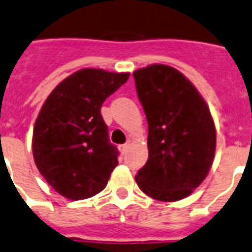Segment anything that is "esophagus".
Wrapping results in <instances>:
<instances>
[{
  "mask_svg": "<svg viewBox=\"0 0 252 252\" xmlns=\"http://www.w3.org/2000/svg\"><path fill=\"white\" fill-rule=\"evenodd\" d=\"M119 151L122 155H126V151H128V144H122V146H119Z\"/></svg>",
  "mask_w": 252,
  "mask_h": 252,
  "instance_id": "34e87169",
  "label": "esophagus"
}]
</instances>
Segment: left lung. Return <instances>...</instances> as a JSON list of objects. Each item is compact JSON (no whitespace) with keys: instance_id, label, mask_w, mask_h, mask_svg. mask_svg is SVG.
Instances as JSON below:
<instances>
[{"instance_id":"8db88e82","label":"left lung","mask_w":252,"mask_h":252,"mask_svg":"<svg viewBox=\"0 0 252 252\" xmlns=\"http://www.w3.org/2000/svg\"><path fill=\"white\" fill-rule=\"evenodd\" d=\"M148 122V159L135 175L139 189L159 202L187 198L207 178L216 153V126L196 87L167 64L133 72Z\"/></svg>"}]
</instances>
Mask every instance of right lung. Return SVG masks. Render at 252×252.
<instances>
[{"label": "right lung", "instance_id": "right-lung-1", "mask_svg": "<svg viewBox=\"0 0 252 252\" xmlns=\"http://www.w3.org/2000/svg\"><path fill=\"white\" fill-rule=\"evenodd\" d=\"M129 72L82 68L61 81L35 120L32 156L41 176L60 195L82 200L101 191L118 165L101 106Z\"/></svg>", "mask_w": 252, "mask_h": 252}]
</instances>
